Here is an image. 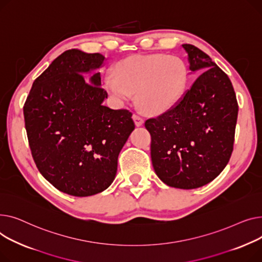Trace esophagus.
<instances>
[{"label":"esophagus","mask_w":262,"mask_h":262,"mask_svg":"<svg viewBox=\"0 0 262 262\" xmlns=\"http://www.w3.org/2000/svg\"><path fill=\"white\" fill-rule=\"evenodd\" d=\"M133 120H134V124L136 127H141L144 124V119L138 114H133Z\"/></svg>","instance_id":"34e87169"}]
</instances>
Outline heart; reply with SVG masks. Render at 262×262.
Segmentation results:
<instances>
[{
  "instance_id": "obj_1",
  "label": "heart",
  "mask_w": 262,
  "mask_h": 262,
  "mask_svg": "<svg viewBox=\"0 0 262 262\" xmlns=\"http://www.w3.org/2000/svg\"><path fill=\"white\" fill-rule=\"evenodd\" d=\"M188 79L184 61L165 54L137 55L116 64L114 74L104 75L102 84L117 104L133 98L144 111L162 114L180 100Z\"/></svg>"
}]
</instances>
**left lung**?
<instances>
[{
    "mask_svg": "<svg viewBox=\"0 0 262 262\" xmlns=\"http://www.w3.org/2000/svg\"><path fill=\"white\" fill-rule=\"evenodd\" d=\"M194 80L170 110L146 120L151 134V160L166 185L202 187L216 179L233 152L238 116L236 94L228 76L208 55L182 44Z\"/></svg>",
    "mask_w": 262,
    "mask_h": 262,
    "instance_id": "obj_1",
    "label": "left lung"
}]
</instances>
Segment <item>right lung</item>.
<instances>
[{
	"mask_svg": "<svg viewBox=\"0 0 262 262\" xmlns=\"http://www.w3.org/2000/svg\"><path fill=\"white\" fill-rule=\"evenodd\" d=\"M105 57L72 49L34 81L25 128L40 173L58 190L89 196L113 183L117 159L135 128L132 113L103 105ZM84 75H88L85 81Z\"/></svg>",
	"mask_w": 262,
	"mask_h": 262,
	"instance_id": "add662e5",
	"label": "right lung"
}]
</instances>
